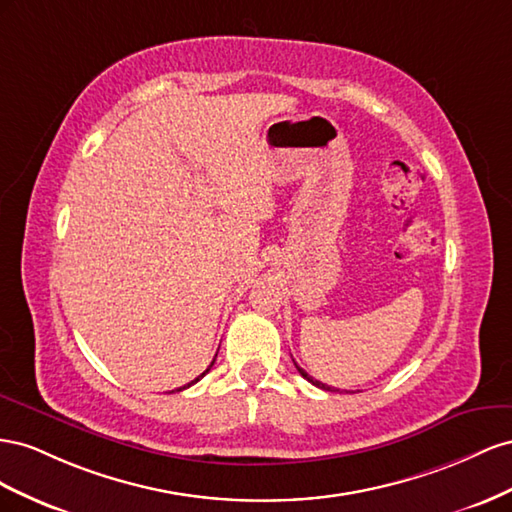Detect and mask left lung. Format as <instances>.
<instances>
[{"instance_id": "1", "label": "left lung", "mask_w": 512, "mask_h": 512, "mask_svg": "<svg viewBox=\"0 0 512 512\" xmlns=\"http://www.w3.org/2000/svg\"><path fill=\"white\" fill-rule=\"evenodd\" d=\"M296 369H298V373H300V375H302V377H304V379H306V382H311V384H313V386H317V388H321V390H330V392H339V388H332V386H326V384H321V382H317V379H315V377H311V375H309V373H306V371H304V369H300V367H298V364H296Z\"/></svg>"}]
</instances>
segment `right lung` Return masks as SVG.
I'll list each match as a JSON object with an SVG mask.
<instances>
[{"label":"right lung","mask_w":512,"mask_h":512,"mask_svg":"<svg viewBox=\"0 0 512 512\" xmlns=\"http://www.w3.org/2000/svg\"><path fill=\"white\" fill-rule=\"evenodd\" d=\"M212 364H214V360H212ZM212 364H210V367H208V369H206V371H203V373H201V375H199V377H197V379H193V382H191V384H186V386H182V388H178V392H180V390H184V388H188V386H193V384H197V382H199V379H201V377H203V375H206V373H208V371H210V369H212Z\"/></svg>","instance_id":"add662e5"}]
</instances>
